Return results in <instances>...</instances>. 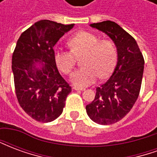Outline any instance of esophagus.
<instances>
[{
    "label": "esophagus",
    "mask_w": 157,
    "mask_h": 157,
    "mask_svg": "<svg viewBox=\"0 0 157 157\" xmlns=\"http://www.w3.org/2000/svg\"><path fill=\"white\" fill-rule=\"evenodd\" d=\"M73 89L75 90V91H85V89L84 88H80V87H77V86H74Z\"/></svg>",
    "instance_id": "34e87169"
}]
</instances>
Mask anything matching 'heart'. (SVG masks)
Returning <instances> with one entry per match:
<instances>
[{
  "mask_svg": "<svg viewBox=\"0 0 157 157\" xmlns=\"http://www.w3.org/2000/svg\"><path fill=\"white\" fill-rule=\"evenodd\" d=\"M71 51L58 48L55 51V64L66 75L72 71L75 57H81L82 67L71 75L76 86L91 85L99 77H105L112 71L117 59V49L111 40H100L98 36L90 32H81L69 39Z\"/></svg>",
  "mask_w": 157,
  "mask_h": 157,
  "instance_id": "b5f03b06",
  "label": "heart"
}]
</instances>
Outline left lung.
I'll use <instances>...</instances> for the list:
<instances>
[{"label": "left lung", "mask_w": 157, "mask_h": 157, "mask_svg": "<svg viewBox=\"0 0 157 157\" xmlns=\"http://www.w3.org/2000/svg\"><path fill=\"white\" fill-rule=\"evenodd\" d=\"M90 26L113 41L118 61L110 78L97 87L95 98L86 110L97 124H113L131 110L138 98L145 60L135 39L116 22L104 21Z\"/></svg>", "instance_id": "8db88e82"}]
</instances>
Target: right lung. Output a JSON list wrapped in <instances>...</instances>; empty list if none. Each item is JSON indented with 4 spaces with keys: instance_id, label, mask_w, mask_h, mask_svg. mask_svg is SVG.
<instances>
[{
    "instance_id": "obj_1",
    "label": "right lung",
    "mask_w": 157,
    "mask_h": 157,
    "mask_svg": "<svg viewBox=\"0 0 157 157\" xmlns=\"http://www.w3.org/2000/svg\"><path fill=\"white\" fill-rule=\"evenodd\" d=\"M73 27L41 20L17 42L12 60L16 95L22 109L36 121L48 123L58 118L71 92L59 73L54 46Z\"/></svg>"
}]
</instances>
